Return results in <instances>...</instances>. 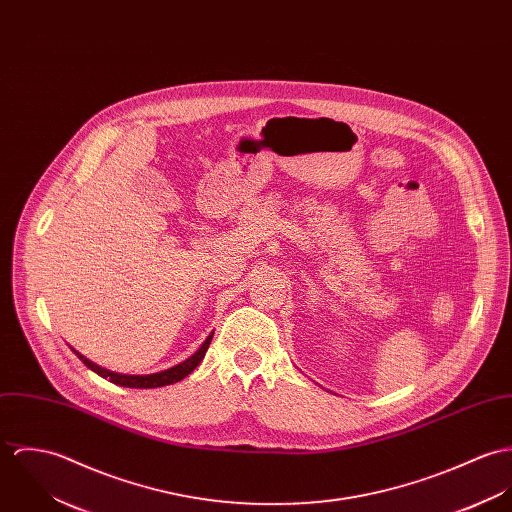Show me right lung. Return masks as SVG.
Returning a JSON list of instances; mask_svg holds the SVG:
<instances>
[{"label": "right lung", "mask_w": 512, "mask_h": 512, "mask_svg": "<svg viewBox=\"0 0 512 512\" xmlns=\"http://www.w3.org/2000/svg\"><path fill=\"white\" fill-rule=\"evenodd\" d=\"M212 338H214V334H210V336L206 338V341L200 345V349H198L192 357H188L186 361L174 365V367L167 369V371L153 373V375H119V373L108 371V369H104V367L92 363L90 359H86V357L80 355L78 351H74V353L80 357V361H82L88 369H92L94 373H98V375L104 377V379H110L115 385L129 387V389H155V387H165V385L178 383V381H182L184 377H188V375L200 365V361L204 359V355H206V351H208V347H210Z\"/></svg>", "instance_id": "obj_1"}]
</instances>
